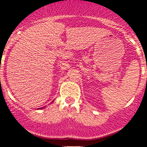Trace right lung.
Wrapping results in <instances>:
<instances>
[{"instance_id":"obj_1","label":"right lung","mask_w":147,"mask_h":147,"mask_svg":"<svg viewBox=\"0 0 147 147\" xmlns=\"http://www.w3.org/2000/svg\"><path fill=\"white\" fill-rule=\"evenodd\" d=\"M45 107H41V108H38V109H43V108H45Z\"/></svg>"}]
</instances>
